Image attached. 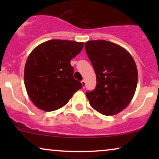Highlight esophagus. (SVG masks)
<instances>
[{"mask_svg": "<svg viewBox=\"0 0 159 159\" xmlns=\"http://www.w3.org/2000/svg\"><path fill=\"white\" fill-rule=\"evenodd\" d=\"M81 84H82V87H83V88H84L85 86H86V81L84 80H82L81 81Z\"/></svg>", "mask_w": 159, "mask_h": 159, "instance_id": "1", "label": "esophagus"}]
</instances>
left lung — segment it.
<instances>
[{"instance_id": "1", "label": "left lung", "mask_w": 159, "mask_h": 159, "mask_svg": "<svg viewBox=\"0 0 159 159\" xmlns=\"http://www.w3.org/2000/svg\"><path fill=\"white\" fill-rule=\"evenodd\" d=\"M85 49L96 75V88L86 93L91 107L106 116L121 112L138 84L134 59L123 47L106 40L87 42Z\"/></svg>"}]
</instances>
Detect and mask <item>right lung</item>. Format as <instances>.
<instances>
[{
  "label": "right lung",
  "instance_id": "obj_1",
  "mask_svg": "<svg viewBox=\"0 0 159 159\" xmlns=\"http://www.w3.org/2000/svg\"><path fill=\"white\" fill-rule=\"evenodd\" d=\"M84 43L52 39L36 47L25 66V85L29 98L38 108L53 111L68 103L82 88L73 77L72 58L81 52Z\"/></svg>",
  "mask_w": 159,
  "mask_h": 159
}]
</instances>
